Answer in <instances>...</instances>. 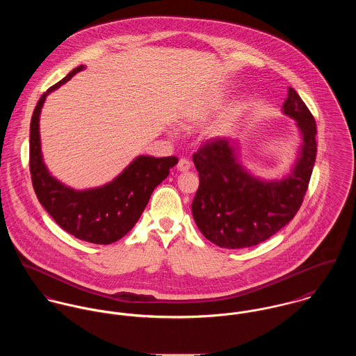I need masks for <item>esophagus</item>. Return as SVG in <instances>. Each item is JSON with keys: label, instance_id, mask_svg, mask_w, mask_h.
<instances>
[{"label": "esophagus", "instance_id": "obj_1", "mask_svg": "<svg viewBox=\"0 0 356 356\" xmlns=\"http://www.w3.org/2000/svg\"><path fill=\"white\" fill-rule=\"evenodd\" d=\"M191 169V162L188 161V159H181L179 161V163H177V170H180V172H188Z\"/></svg>", "mask_w": 356, "mask_h": 356}]
</instances>
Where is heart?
I'll use <instances>...</instances> for the list:
<instances>
[{
  "label": "heart",
  "mask_w": 356,
  "mask_h": 356,
  "mask_svg": "<svg viewBox=\"0 0 356 356\" xmlns=\"http://www.w3.org/2000/svg\"><path fill=\"white\" fill-rule=\"evenodd\" d=\"M207 116H209V112L206 109H197V111L187 113L184 120L187 122H199V121H203Z\"/></svg>",
  "instance_id": "1"
}]
</instances>
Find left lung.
I'll list each match as a JSON object with an SVG mask.
<instances>
[{
  "label": "left lung",
  "instance_id": "8db88e82",
  "mask_svg": "<svg viewBox=\"0 0 356 356\" xmlns=\"http://www.w3.org/2000/svg\"><path fill=\"white\" fill-rule=\"evenodd\" d=\"M282 115L295 120L300 145L289 172L264 177L243 165L240 143L216 140L194 154L199 188L191 210L202 235L236 250L273 236L298 213L316 163V121L299 94L288 87Z\"/></svg>",
  "mask_w": 356,
  "mask_h": 356
}]
</instances>
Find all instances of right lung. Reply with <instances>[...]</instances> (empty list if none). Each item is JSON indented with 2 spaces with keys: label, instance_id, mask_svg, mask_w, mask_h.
I'll list each match as a JSON object with an SVG mask.
<instances>
[{
  "label": "right lung",
  "instance_id": "right-lung-1",
  "mask_svg": "<svg viewBox=\"0 0 356 356\" xmlns=\"http://www.w3.org/2000/svg\"><path fill=\"white\" fill-rule=\"evenodd\" d=\"M86 70L79 65L40 97L30 127V170L37 197L68 234L94 244H111L125 236L140 218L154 188L177 163L176 157L138 156L112 181L75 190L51 175L40 145V112L46 97Z\"/></svg>",
  "mask_w": 356,
  "mask_h": 356
}]
</instances>
